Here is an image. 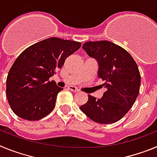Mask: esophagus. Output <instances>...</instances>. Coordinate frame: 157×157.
<instances>
[{
    "label": "esophagus",
    "instance_id": "34e87169",
    "mask_svg": "<svg viewBox=\"0 0 157 157\" xmlns=\"http://www.w3.org/2000/svg\"><path fill=\"white\" fill-rule=\"evenodd\" d=\"M67 88H68L70 90L73 91V92H78V89L75 86H68Z\"/></svg>",
    "mask_w": 157,
    "mask_h": 157
}]
</instances>
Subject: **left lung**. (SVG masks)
Here are the masks:
<instances>
[{
    "instance_id": "left-lung-1",
    "label": "left lung",
    "mask_w": 157,
    "mask_h": 157,
    "mask_svg": "<svg viewBox=\"0 0 157 157\" xmlns=\"http://www.w3.org/2000/svg\"><path fill=\"white\" fill-rule=\"evenodd\" d=\"M82 48L98 61V77L105 82L101 86L106 91L100 99L89 94L80 110L96 123H116L131 109L139 94L138 65L127 51L111 41H87Z\"/></svg>"
}]
</instances>
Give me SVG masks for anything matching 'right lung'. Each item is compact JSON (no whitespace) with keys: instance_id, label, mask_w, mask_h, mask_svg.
Listing matches in <instances>:
<instances>
[{"instance_id":"obj_1","label":"right lung","mask_w":157,"mask_h":157,"mask_svg":"<svg viewBox=\"0 0 157 157\" xmlns=\"http://www.w3.org/2000/svg\"><path fill=\"white\" fill-rule=\"evenodd\" d=\"M81 43L50 37L25 49L15 60L6 80L8 104L23 120H39L53 110L63 89L49 81Z\"/></svg>"}]
</instances>
